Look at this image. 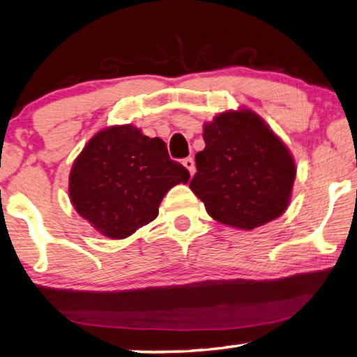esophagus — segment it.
<instances>
[{
	"instance_id": "34e87169",
	"label": "esophagus",
	"mask_w": 357,
	"mask_h": 357,
	"mask_svg": "<svg viewBox=\"0 0 357 357\" xmlns=\"http://www.w3.org/2000/svg\"><path fill=\"white\" fill-rule=\"evenodd\" d=\"M183 165L187 168V170H189V173H190V176H193V174H195V160L192 159V157H185V159L183 160Z\"/></svg>"
}]
</instances>
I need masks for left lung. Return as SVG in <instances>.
Returning <instances> with one entry per match:
<instances>
[{
	"mask_svg": "<svg viewBox=\"0 0 357 357\" xmlns=\"http://www.w3.org/2000/svg\"><path fill=\"white\" fill-rule=\"evenodd\" d=\"M190 189L223 225L253 229L288 208L296 165L289 149L255 112L219 113L203 126Z\"/></svg>",
	"mask_w": 357,
	"mask_h": 357,
	"instance_id": "obj_1",
	"label": "left lung"
}]
</instances>
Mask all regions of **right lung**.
Wrapping results in <instances>:
<instances>
[{
  "label": "right lung",
  "mask_w": 357,
  "mask_h": 357,
  "mask_svg": "<svg viewBox=\"0 0 357 357\" xmlns=\"http://www.w3.org/2000/svg\"><path fill=\"white\" fill-rule=\"evenodd\" d=\"M190 174L170 159L160 138L132 124L96 134L72 165L69 197L78 214L110 239H124L153 222L165 193Z\"/></svg>",
  "instance_id": "add662e5"
}]
</instances>
